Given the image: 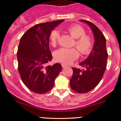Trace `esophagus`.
Segmentation results:
<instances>
[{
	"label": "esophagus",
	"mask_w": 121,
	"mask_h": 121,
	"mask_svg": "<svg viewBox=\"0 0 121 121\" xmlns=\"http://www.w3.org/2000/svg\"><path fill=\"white\" fill-rule=\"evenodd\" d=\"M61 65L62 67H63V68H66L67 67H68V65H66V64H62Z\"/></svg>",
	"instance_id": "1"
}]
</instances>
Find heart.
<instances>
[{
    "instance_id": "b5f03b06",
    "label": "heart",
    "mask_w": 121,
    "mask_h": 121,
    "mask_svg": "<svg viewBox=\"0 0 121 121\" xmlns=\"http://www.w3.org/2000/svg\"><path fill=\"white\" fill-rule=\"evenodd\" d=\"M68 33L75 39L74 45L82 55H87L91 53L94 46L92 37L86 35V31L78 24H72L66 28ZM60 37L58 30H54L50 35L49 40L51 45L55 46ZM75 48H61L54 53V57L57 61L64 64H69L74 61L79 57V52Z\"/></svg>"
}]
</instances>
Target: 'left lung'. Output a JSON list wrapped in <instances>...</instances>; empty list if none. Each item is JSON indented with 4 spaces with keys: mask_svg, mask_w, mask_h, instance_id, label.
<instances>
[{
    "mask_svg": "<svg viewBox=\"0 0 121 121\" xmlns=\"http://www.w3.org/2000/svg\"><path fill=\"white\" fill-rule=\"evenodd\" d=\"M80 20L90 26L94 33L95 42L90 56L80 63L84 69L73 68V74L69 83L73 91L86 93L95 88L102 79L107 67L108 53L105 37L98 27L87 20Z\"/></svg>",
    "mask_w": 121,
    "mask_h": 121,
    "instance_id": "1",
    "label": "left lung"
}]
</instances>
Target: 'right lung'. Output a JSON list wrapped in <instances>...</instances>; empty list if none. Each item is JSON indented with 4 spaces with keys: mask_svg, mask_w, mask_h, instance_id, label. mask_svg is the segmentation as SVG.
<instances>
[{
    "mask_svg": "<svg viewBox=\"0 0 121 121\" xmlns=\"http://www.w3.org/2000/svg\"><path fill=\"white\" fill-rule=\"evenodd\" d=\"M64 21L57 20L36 24L21 37L17 52L18 70L24 85L36 94L52 89L54 80L61 71V65H47L52 60L49 37L55 27Z\"/></svg>",
    "mask_w": 121,
    "mask_h": 121,
    "instance_id": "1",
    "label": "right lung"
}]
</instances>
